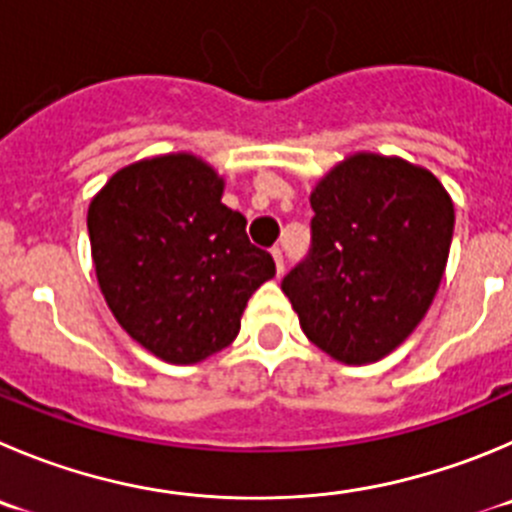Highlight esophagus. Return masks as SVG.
Listing matches in <instances>:
<instances>
[{
	"instance_id": "obj_1",
	"label": "esophagus",
	"mask_w": 512,
	"mask_h": 512,
	"mask_svg": "<svg viewBox=\"0 0 512 512\" xmlns=\"http://www.w3.org/2000/svg\"><path fill=\"white\" fill-rule=\"evenodd\" d=\"M272 260H275V270H278V275H283L285 260H283V250H280V247H272Z\"/></svg>"
}]
</instances>
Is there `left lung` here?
Returning <instances> with one entry per match:
<instances>
[{"instance_id":"1","label":"left lung","mask_w":512,"mask_h":512,"mask_svg":"<svg viewBox=\"0 0 512 512\" xmlns=\"http://www.w3.org/2000/svg\"><path fill=\"white\" fill-rule=\"evenodd\" d=\"M313 250L283 293L310 343L346 366L389 356L422 323L442 283L455 204L401 156L356 151L310 191Z\"/></svg>"}]
</instances>
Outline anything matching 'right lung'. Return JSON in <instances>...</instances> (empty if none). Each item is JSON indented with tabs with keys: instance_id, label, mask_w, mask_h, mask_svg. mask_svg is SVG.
<instances>
[{
	"instance_id": "right-lung-1",
	"label": "right lung",
	"mask_w": 512,
	"mask_h": 512,
	"mask_svg": "<svg viewBox=\"0 0 512 512\" xmlns=\"http://www.w3.org/2000/svg\"><path fill=\"white\" fill-rule=\"evenodd\" d=\"M224 176L197 154L118 169L90 199L95 278L123 331L166 364L191 366L237 338L250 295L275 278Z\"/></svg>"
}]
</instances>
